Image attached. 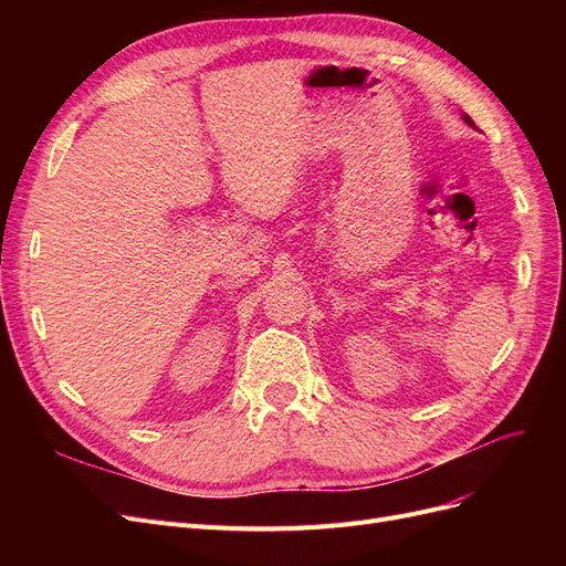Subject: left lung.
I'll list each match as a JSON object with an SVG mask.
<instances>
[{"instance_id": "8db88e82", "label": "left lung", "mask_w": 566, "mask_h": 566, "mask_svg": "<svg viewBox=\"0 0 566 566\" xmlns=\"http://www.w3.org/2000/svg\"><path fill=\"white\" fill-rule=\"evenodd\" d=\"M462 119H465L468 125H472V117H470V115H462ZM472 127H474V125H472Z\"/></svg>"}]
</instances>
